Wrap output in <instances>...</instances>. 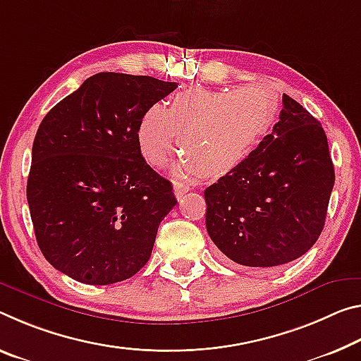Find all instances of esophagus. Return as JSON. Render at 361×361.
I'll return each mask as SVG.
<instances>
[{
	"label": "esophagus",
	"instance_id": "esophagus-1",
	"mask_svg": "<svg viewBox=\"0 0 361 361\" xmlns=\"http://www.w3.org/2000/svg\"><path fill=\"white\" fill-rule=\"evenodd\" d=\"M188 191H190V186H188L186 183H181V181H175L173 183V192H175L176 199H181L183 194L188 192Z\"/></svg>",
	"mask_w": 361,
	"mask_h": 361
}]
</instances>
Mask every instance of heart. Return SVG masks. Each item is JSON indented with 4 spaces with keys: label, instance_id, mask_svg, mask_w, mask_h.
Here are the masks:
<instances>
[{
    "label": "heart",
    "instance_id": "heart-1",
    "mask_svg": "<svg viewBox=\"0 0 361 361\" xmlns=\"http://www.w3.org/2000/svg\"><path fill=\"white\" fill-rule=\"evenodd\" d=\"M278 116V101L260 87L188 88L167 109L151 106L138 127L140 149L152 165L164 164L180 141L185 151L175 173L221 176L250 156Z\"/></svg>",
    "mask_w": 361,
    "mask_h": 361
}]
</instances>
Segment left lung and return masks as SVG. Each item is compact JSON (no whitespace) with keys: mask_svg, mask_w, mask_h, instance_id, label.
Instances as JSON below:
<instances>
[{"mask_svg":"<svg viewBox=\"0 0 361 361\" xmlns=\"http://www.w3.org/2000/svg\"><path fill=\"white\" fill-rule=\"evenodd\" d=\"M333 186L334 165L322 123L283 94L271 133L204 191L207 233L238 265H284L317 243Z\"/></svg>","mask_w":361,"mask_h":361,"instance_id":"8db88e82","label":"left lung"}]
</instances>
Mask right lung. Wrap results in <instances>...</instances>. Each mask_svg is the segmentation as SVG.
I'll return each mask as SVG.
<instances>
[{"label": "right lung", "instance_id": "1", "mask_svg": "<svg viewBox=\"0 0 361 361\" xmlns=\"http://www.w3.org/2000/svg\"><path fill=\"white\" fill-rule=\"evenodd\" d=\"M176 87L101 72L42 120L27 201L38 247L56 270L104 286L131 278L149 260L176 199L171 183L142 159L138 127Z\"/></svg>", "mask_w": 361, "mask_h": 361}]
</instances>
